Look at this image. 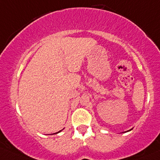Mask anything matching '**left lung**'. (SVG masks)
Masks as SVG:
<instances>
[{
  "label": "left lung",
  "instance_id": "8db88e82",
  "mask_svg": "<svg viewBox=\"0 0 160 160\" xmlns=\"http://www.w3.org/2000/svg\"><path fill=\"white\" fill-rule=\"evenodd\" d=\"M130 130H132V129H129V130H128V131H130ZM126 132H127V131H126Z\"/></svg>",
  "mask_w": 160,
  "mask_h": 160
}]
</instances>
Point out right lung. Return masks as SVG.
<instances>
[{"mask_svg": "<svg viewBox=\"0 0 160 160\" xmlns=\"http://www.w3.org/2000/svg\"><path fill=\"white\" fill-rule=\"evenodd\" d=\"M63 129H62V130H63ZM62 130H60V131H59V132H56V133H58V132H61V131H62ZM54 134H55V133H54Z\"/></svg>", "mask_w": 160, "mask_h": 160, "instance_id": "right-lung-1", "label": "right lung"}]
</instances>
